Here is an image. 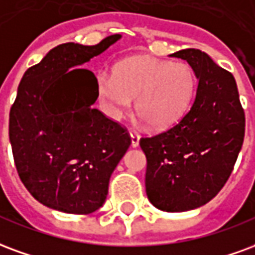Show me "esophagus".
I'll list each match as a JSON object with an SVG mask.
<instances>
[{
	"label": "esophagus",
	"instance_id": "1",
	"mask_svg": "<svg viewBox=\"0 0 255 255\" xmlns=\"http://www.w3.org/2000/svg\"><path fill=\"white\" fill-rule=\"evenodd\" d=\"M130 137H131V145H138V142H140V134L135 130H130Z\"/></svg>",
	"mask_w": 255,
	"mask_h": 255
}]
</instances>
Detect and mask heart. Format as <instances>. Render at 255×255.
I'll list each match as a JSON object with an SVG mask.
<instances>
[{
    "label": "heart",
    "instance_id": "obj_1",
    "mask_svg": "<svg viewBox=\"0 0 255 255\" xmlns=\"http://www.w3.org/2000/svg\"><path fill=\"white\" fill-rule=\"evenodd\" d=\"M96 88L106 111L118 118L128 113L131 99L146 125L160 129L175 122L190 103L196 74L186 62L133 57L114 68V74H98Z\"/></svg>",
    "mask_w": 255,
    "mask_h": 255
}]
</instances>
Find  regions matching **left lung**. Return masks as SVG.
<instances>
[{"instance_id":"1","label":"left lung","mask_w":255,"mask_h":255,"mask_svg":"<svg viewBox=\"0 0 255 255\" xmlns=\"http://www.w3.org/2000/svg\"><path fill=\"white\" fill-rule=\"evenodd\" d=\"M189 62L197 79L196 98L168 129L140 138L146 156L149 201L166 212L205 205L231 175L245 138V110L232 73L201 50L172 54Z\"/></svg>"}]
</instances>
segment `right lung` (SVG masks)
Here are the masks:
<instances>
[{"instance_id":"1","label":"right lung","mask_w":255,"mask_h":255,"mask_svg":"<svg viewBox=\"0 0 255 255\" xmlns=\"http://www.w3.org/2000/svg\"><path fill=\"white\" fill-rule=\"evenodd\" d=\"M121 38L95 46L59 44L27 69L9 113V140L20 179L40 204L73 215L103 205L110 176L129 148L125 126L92 109L96 77L74 68Z\"/></svg>"}]
</instances>
